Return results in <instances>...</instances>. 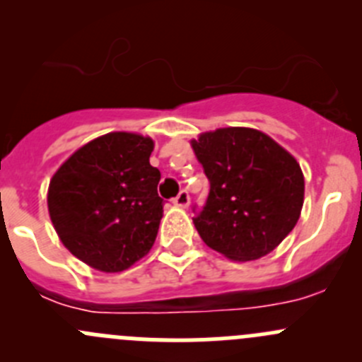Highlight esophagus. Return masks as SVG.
Listing matches in <instances>:
<instances>
[{"label": "esophagus", "mask_w": 362, "mask_h": 362, "mask_svg": "<svg viewBox=\"0 0 362 362\" xmlns=\"http://www.w3.org/2000/svg\"><path fill=\"white\" fill-rule=\"evenodd\" d=\"M189 203H191V198H189L187 191H180V192H178L177 198L173 199L175 206H180V208H187Z\"/></svg>", "instance_id": "obj_1"}]
</instances>
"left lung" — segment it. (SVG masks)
Returning a JSON list of instances; mask_svg holds the SVG:
<instances>
[{
    "label": "left lung",
    "instance_id": "obj_1",
    "mask_svg": "<svg viewBox=\"0 0 362 362\" xmlns=\"http://www.w3.org/2000/svg\"><path fill=\"white\" fill-rule=\"evenodd\" d=\"M192 151L210 182L194 221L210 249L231 261H255L294 229L305 198L303 171L273 138L250 127L199 134Z\"/></svg>",
    "mask_w": 362,
    "mask_h": 362
}]
</instances>
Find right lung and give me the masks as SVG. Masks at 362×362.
Listing matches in <instances>:
<instances>
[{"instance_id": "add662e5", "label": "right lung", "mask_w": 362, "mask_h": 362, "mask_svg": "<svg viewBox=\"0 0 362 362\" xmlns=\"http://www.w3.org/2000/svg\"><path fill=\"white\" fill-rule=\"evenodd\" d=\"M154 141L108 133L80 147L49 185L50 221L75 257L105 273L124 272L148 254L163 218Z\"/></svg>"}]
</instances>
